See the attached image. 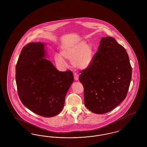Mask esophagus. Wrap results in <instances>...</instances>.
Here are the masks:
<instances>
[{"label": "esophagus", "instance_id": "1", "mask_svg": "<svg viewBox=\"0 0 147 147\" xmlns=\"http://www.w3.org/2000/svg\"><path fill=\"white\" fill-rule=\"evenodd\" d=\"M74 80H78V79H79V75L77 74V73H74Z\"/></svg>", "mask_w": 147, "mask_h": 147}]
</instances>
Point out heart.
<instances>
[{"label": "heart", "instance_id": "obj_1", "mask_svg": "<svg viewBox=\"0 0 147 147\" xmlns=\"http://www.w3.org/2000/svg\"><path fill=\"white\" fill-rule=\"evenodd\" d=\"M94 48L90 43L85 41L77 42L69 46L64 47L61 55L56 54L54 59L56 65L64 69L67 66L65 59L71 62V65L79 69L84 70L90 67L93 61Z\"/></svg>", "mask_w": 147, "mask_h": 147}]
</instances>
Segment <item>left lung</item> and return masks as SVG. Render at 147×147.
Segmentation results:
<instances>
[{"instance_id":"left-lung-1","label":"left lung","mask_w":147,"mask_h":147,"mask_svg":"<svg viewBox=\"0 0 147 147\" xmlns=\"http://www.w3.org/2000/svg\"><path fill=\"white\" fill-rule=\"evenodd\" d=\"M80 73L84 104L91 112H110L126 98L132 67L126 49L113 37H102L91 65Z\"/></svg>"}]
</instances>
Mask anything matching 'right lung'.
<instances>
[{
	"mask_svg": "<svg viewBox=\"0 0 147 147\" xmlns=\"http://www.w3.org/2000/svg\"><path fill=\"white\" fill-rule=\"evenodd\" d=\"M45 43L32 42L22 50L16 65V83L22 104L37 115L51 117L63 109L74 81L70 71H59L46 59Z\"/></svg>",
	"mask_w": 147,
	"mask_h": 147,
	"instance_id": "1",
	"label": "right lung"
}]
</instances>
